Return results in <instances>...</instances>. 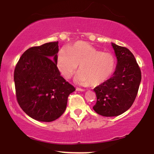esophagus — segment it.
<instances>
[{"instance_id": "obj_1", "label": "esophagus", "mask_w": 154, "mask_h": 154, "mask_svg": "<svg viewBox=\"0 0 154 154\" xmlns=\"http://www.w3.org/2000/svg\"><path fill=\"white\" fill-rule=\"evenodd\" d=\"M76 91H85L86 90L84 89V88H76Z\"/></svg>"}]
</instances>
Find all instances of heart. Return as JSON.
I'll list each match as a JSON object with an SVG mask.
<instances>
[{
  "instance_id": "obj_1",
  "label": "heart",
  "mask_w": 154,
  "mask_h": 154,
  "mask_svg": "<svg viewBox=\"0 0 154 154\" xmlns=\"http://www.w3.org/2000/svg\"><path fill=\"white\" fill-rule=\"evenodd\" d=\"M80 65L75 81L82 86H97L107 81L116 68L112 53L102 52L84 41H78L68 49L62 48L57 54V66L63 77L69 79Z\"/></svg>"
}]
</instances>
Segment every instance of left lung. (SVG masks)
Listing matches in <instances>:
<instances>
[{"instance_id":"obj_1","label":"left lung","mask_w":154,"mask_h":154,"mask_svg":"<svg viewBox=\"0 0 154 154\" xmlns=\"http://www.w3.org/2000/svg\"><path fill=\"white\" fill-rule=\"evenodd\" d=\"M117 59L115 73L94 88L97 103L93 109L104 117L118 116L129 109L138 94L141 71L134 55L125 47L112 43Z\"/></svg>"}]
</instances>
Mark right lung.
Listing matches in <instances>:
<instances>
[{
	"label": "right lung",
	"mask_w": 154,
	"mask_h": 154,
	"mask_svg": "<svg viewBox=\"0 0 154 154\" xmlns=\"http://www.w3.org/2000/svg\"><path fill=\"white\" fill-rule=\"evenodd\" d=\"M58 42L32 47L23 53L14 70L17 102L34 120L52 122L63 115L68 97L75 90L57 67Z\"/></svg>",
	"instance_id": "right-lung-1"
}]
</instances>
